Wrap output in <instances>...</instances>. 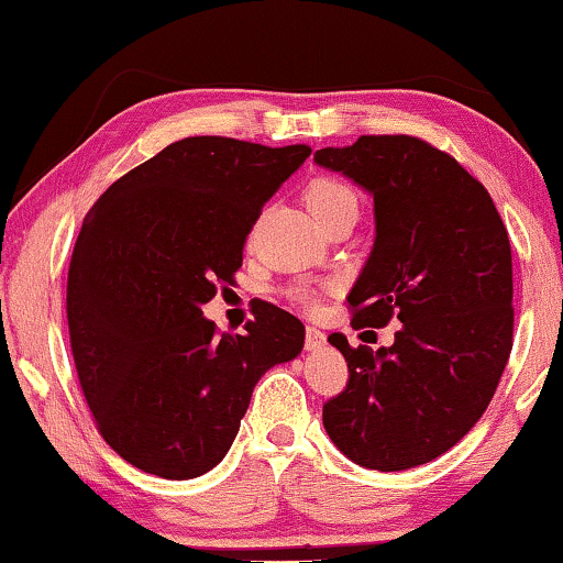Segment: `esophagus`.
<instances>
[{"instance_id":"1","label":"esophagus","mask_w":563,"mask_h":563,"mask_svg":"<svg viewBox=\"0 0 563 563\" xmlns=\"http://www.w3.org/2000/svg\"><path fill=\"white\" fill-rule=\"evenodd\" d=\"M324 342H328V338H324L322 330H317V328L305 330V347L307 350H322Z\"/></svg>"}]
</instances>
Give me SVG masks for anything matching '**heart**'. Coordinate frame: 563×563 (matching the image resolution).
<instances>
[{"label":"heart","mask_w":563,"mask_h":563,"mask_svg":"<svg viewBox=\"0 0 563 563\" xmlns=\"http://www.w3.org/2000/svg\"><path fill=\"white\" fill-rule=\"evenodd\" d=\"M307 202L309 208H312L317 221H320V218H324L338 208H347V206L357 208V195L353 187L342 180H335V177H317L307 190ZM299 297L305 301L312 299L307 291H301Z\"/></svg>","instance_id":"heart-1"}]
</instances>
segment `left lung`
I'll return each instance as SVG.
<instances>
[{"label":"left lung","instance_id":"obj_1","mask_svg":"<svg viewBox=\"0 0 563 563\" xmlns=\"http://www.w3.org/2000/svg\"><path fill=\"white\" fill-rule=\"evenodd\" d=\"M373 195L376 243L347 297L355 330L401 322L390 347H350L322 406L338 450L396 472L437 460L483 417L512 347V258L490 192L419 136H361L314 152Z\"/></svg>","mask_w":563,"mask_h":563}]
</instances>
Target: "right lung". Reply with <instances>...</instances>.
I'll use <instances>...</instances> for the list:
<instances>
[{
    "instance_id": "1",
    "label": "right lung",
    "mask_w": 563,
    "mask_h": 563,
    "mask_svg": "<svg viewBox=\"0 0 563 563\" xmlns=\"http://www.w3.org/2000/svg\"><path fill=\"white\" fill-rule=\"evenodd\" d=\"M309 152L187 136L88 213L65 297L73 363L96 429L136 470L165 479L213 470L258 378L305 345V324L268 301L243 335H221L202 305L233 282L264 202Z\"/></svg>"
}]
</instances>
